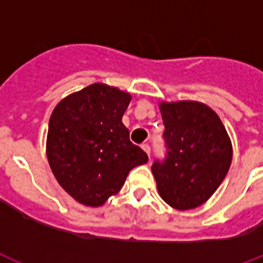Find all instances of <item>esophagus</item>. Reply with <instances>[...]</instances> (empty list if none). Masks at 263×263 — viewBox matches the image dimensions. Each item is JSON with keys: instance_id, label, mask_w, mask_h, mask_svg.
Returning a JSON list of instances; mask_svg holds the SVG:
<instances>
[{"instance_id": "1", "label": "esophagus", "mask_w": 263, "mask_h": 263, "mask_svg": "<svg viewBox=\"0 0 263 263\" xmlns=\"http://www.w3.org/2000/svg\"><path fill=\"white\" fill-rule=\"evenodd\" d=\"M142 148L144 149L145 152H147V155H151V147H149V144H147V143H144V144H142Z\"/></svg>"}]
</instances>
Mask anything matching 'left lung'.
I'll use <instances>...</instances> for the list:
<instances>
[{"instance_id": "obj_1", "label": "left lung", "mask_w": 263, "mask_h": 263, "mask_svg": "<svg viewBox=\"0 0 263 263\" xmlns=\"http://www.w3.org/2000/svg\"><path fill=\"white\" fill-rule=\"evenodd\" d=\"M160 112L165 155L151 167L159 194L174 209H195L223 182L233 158L230 139L202 103H162Z\"/></svg>"}]
</instances>
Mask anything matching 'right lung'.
Here are the masks:
<instances>
[{
  "label": "right lung",
  "mask_w": 263,
  "mask_h": 263,
  "mask_svg": "<svg viewBox=\"0 0 263 263\" xmlns=\"http://www.w3.org/2000/svg\"><path fill=\"white\" fill-rule=\"evenodd\" d=\"M129 101L118 88L92 84L52 112L46 140L50 168L60 186L85 206L104 204L134 167L148 162L121 121Z\"/></svg>",
  "instance_id": "add662e5"
}]
</instances>
